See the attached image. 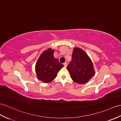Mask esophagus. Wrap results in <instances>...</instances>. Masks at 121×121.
<instances>
[{"label": "esophagus", "instance_id": "esophagus-1", "mask_svg": "<svg viewBox=\"0 0 121 121\" xmlns=\"http://www.w3.org/2000/svg\"><path fill=\"white\" fill-rule=\"evenodd\" d=\"M63 65H64V67H66L67 66V64L66 62H65V63H63Z\"/></svg>", "mask_w": 121, "mask_h": 121}]
</instances>
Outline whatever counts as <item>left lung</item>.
<instances>
[{
    "mask_svg": "<svg viewBox=\"0 0 121 121\" xmlns=\"http://www.w3.org/2000/svg\"><path fill=\"white\" fill-rule=\"evenodd\" d=\"M72 79L75 82H88L95 74L93 65L86 53L79 48H74L72 61L67 66Z\"/></svg>",
    "mask_w": 121,
    "mask_h": 121,
    "instance_id": "8db88e82",
    "label": "left lung"
}]
</instances>
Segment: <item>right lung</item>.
<instances>
[{"instance_id":"add662e5","label":"right lung","mask_w":121,"mask_h":121,"mask_svg":"<svg viewBox=\"0 0 121 121\" xmlns=\"http://www.w3.org/2000/svg\"><path fill=\"white\" fill-rule=\"evenodd\" d=\"M54 50L49 48L45 50L39 58L35 65L37 78L45 83L54 80L58 72L64 66L54 57Z\"/></svg>"}]
</instances>
